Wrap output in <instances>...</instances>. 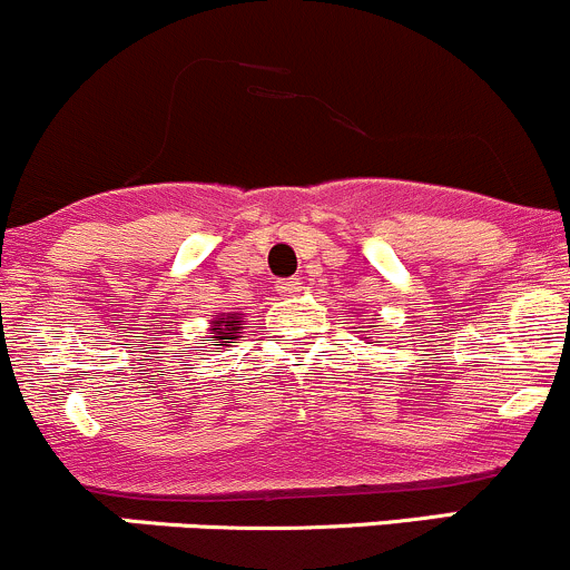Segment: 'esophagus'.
<instances>
[{
    "label": "esophagus",
    "instance_id": "34e87169",
    "mask_svg": "<svg viewBox=\"0 0 570 570\" xmlns=\"http://www.w3.org/2000/svg\"><path fill=\"white\" fill-rule=\"evenodd\" d=\"M277 291L283 293V296H296V293L302 291V277H287V279H279V283H277Z\"/></svg>",
    "mask_w": 570,
    "mask_h": 570
}]
</instances>
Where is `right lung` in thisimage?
Listing matches in <instances>:
<instances>
[{
    "label": "right lung",
    "instance_id": "right-lung-1",
    "mask_svg": "<svg viewBox=\"0 0 570 570\" xmlns=\"http://www.w3.org/2000/svg\"><path fill=\"white\" fill-rule=\"evenodd\" d=\"M242 328V321H238V315H228V317H217L214 321V328H212V340H236V334Z\"/></svg>",
    "mask_w": 570,
    "mask_h": 570
}]
</instances>
